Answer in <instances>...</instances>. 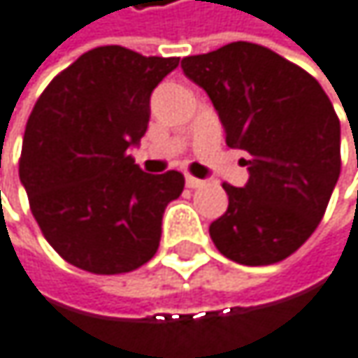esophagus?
Here are the masks:
<instances>
[{
  "label": "esophagus",
  "instance_id": "34e87169",
  "mask_svg": "<svg viewBox=\"0 0 358 358\" xmlns=\"http://www.w3.org/2000/svg\"><path fill=\"white\" fill-rule=\"evenodd\" d=\"M206 182L203 180H199V178H195V176H187V187L189 189H199V187H203Z\"/></svg>",
  "mask_w": 358,
  "mask_h": 358
}]
</instances>
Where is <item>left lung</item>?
Masks as SVG:
<instances>
[{
  "label": "left lung",
  "mask_w": 358,
  "mask_h": 358,
  "mask_svg": "<svg viewBox=\"0 0 358 358\" xmlns=\"http://www.w3.org/2000/svg\"><path fill=\"white\" fill-rule=\"evenodd\" d=\"M182 69L210 95L227 146L248 155L246 187L222 185L214 246L242 265L285 261L314 234L340 178L334 103L314 76L252 42L185 57Z\"/></svg>",
  "instance_id": "left-lung-1"
}]
</instances>
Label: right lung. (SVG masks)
<instances>
[{"label":"right lung","instance_id":"right-lung-1","mask_svg":"<svg viewBox=\"0 0 358 358\" xmlns=\"http://www.w3.org/2000/svg\"><path fill=\"white\" fill-rule=\"evenodd\" d=\"M178 57L97 46L57 73L38 97L18 176L46 242L67 263L99 275L148 263L180 171H142L129 146L148 129L150 93Z\"/></svg>","mask_w":358,"mask_h":358}]
</instances>
